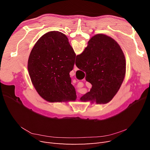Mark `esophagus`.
<instances>
[{
	"label": "esophagus",
	"mask_w": 150,
	"mask_h": 150,
	"mask_svg": "<svg viewBox=\"0 0 150 150\" xmlns=\"http://www.w3.org/2000/svg\"><path fill=\"white\" fill-rule=\"evenodd\" d=\"M74 70L75 71H76L77 70H78V68L76 67V65H74Z\"/></svg>",
	"instance_id": "1"
}]
</instances>
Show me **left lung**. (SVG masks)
Segmentation results:
<instances>
[{
    "mask_svg": "<svg viewBox=\"0 0 150 150\" xmlns=\"http://www.w3.org/2000/svg\"><path fill=\"white\" fill-rule=\"evenodd\" d=\"M75 58L67 38L60 32H49L35 43L28 67L35 89L45 100L51 103L76 100V90L69 75Z\"/></svg>",
    "mask_w": 150,
    "mask_h": 150,
    "instance_id": "8db88e82",
    "label": "left lung"
}]
</instances>
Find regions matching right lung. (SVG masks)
Segmentation results:
<instances>
[{"instance_id":"add662e5","label":"right lung","mask_w":150,"mask_h":150,"mask_svg":"<svg viewBox=\"0 0 150 150\" xmlns=\"http://www.w3.org/2000/svg\"><path fill=\"white\" fill-rule=\"evenodd\" d=\"M76 65L86 72V80L92 84L83 101L97 104L110 102L120 89L126 73L125 57L119 44L102 34L91 39L88 46L76 56Z\"/></svg>"}]
</instances>
